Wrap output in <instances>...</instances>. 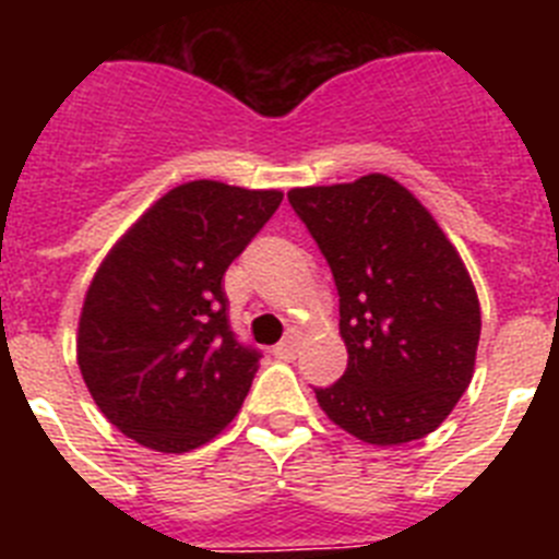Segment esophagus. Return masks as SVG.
<instances>
[{
	"mask_svg": "<svg viewBox=\"0 0 559 559\" xmlns=\"http://www.w3.org/2000/svg\"><path fill=\"white\" fill-rule=\"evenodd\" d=\"M302 338H305L302 330L290 328L288 333H285V338L274 347V355H276V358H285V360L296 358V353H299V347H302Z\"/></svg>",
	"mask_w": 559,
	"mask_h": 559,
	"instance_id": "34e87169",
	"label": "esophagus"
}]
</instances>
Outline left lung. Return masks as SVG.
<instances>
[{
    "instance_id": "8db88e82",
    "label": "left lung",
    "mask_w": 559,
    "mask_h": 559,
    "mask_svg": "<svg viewBox=\"0 0 559 559\" xmlns=\"http://www.w3.org/2000/svg\"><path fill=\"white\" fill-rule=\"evenodd\" d=\"M338 288L347 372L316 400L369 445L437 431L476 367L481 308L431 212L383 173L288 192Z\"/></svg>"
}]
</instances>
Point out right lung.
<instances>
[{
  "instance_id": "1",
  "label": "right lung",
  "mask_w": 559,
  "mask_h": 559,
  "mask_svg": "<svg viewBox=\"0 0 559 559\" xmlns=\"http://www.w3.org/2000/svg\"><path fill=\"white\" fill-rule=\"evenodd\" d=\"M280 201V190L187 181L97 269L78 324V367L108 423L140 445L187 453L243 406L260 353L231 333L224 274Z\"/></svg>"
}]
</instances>
